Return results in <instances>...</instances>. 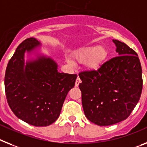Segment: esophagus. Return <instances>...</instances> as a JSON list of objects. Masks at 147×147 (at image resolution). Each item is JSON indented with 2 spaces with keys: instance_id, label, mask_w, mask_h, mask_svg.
<instances>
[{
  "instance_id": "obj_1",
  "label": "esophagus",
  "mask_w": 147,
  "mask_h": 147,
  "mask_svg": "<svg viewBox=\"0 0 147 147\" xmlns=\"http://www.w3.org/2000/svg\"><path fill=\"white\" fill-rule=\"evenodd\" d=\"M81 80L80 79V78L78 77L77 79H76V81H75V86H78L79 84H81Z\"/></svg>"
}]
</instances>
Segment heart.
Instances as JSON below:
<instances>
[{"instance_id":"obj_1","label":"heart","mask_w":147,"mask_h":147,"mask_svg":"<svg viewBox=\"0 0 147 147\" xmlns=\"http://www.w3.org/2000/svg\"><path fill=\"white\" fill-rule=\"evenodd\" d=\"M108 56V51L104 46H89L76 51L74 58L78 62L84 63L88 69L96 70L105 62ZM69 63L72 61L69 60Z\"/></svg>"}]
</instances>
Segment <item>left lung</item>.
<instances>
[{
	"label": "left lung",
	"mask_w": 147,
	"mask_h": 147,
	"mask_svg": "<svg viewBox=\"0 0 147 147\" xmlns=\"http://www.w3.org/2000/svg\"><path fill=\"white\" fill-rule=\"evenodd\" d=\"M112 41L118 56L103 63L97 71L79 74L84 114L98 126L127 119L142 92V69L137 53L126 43Z\"/></svg>",
	"instance_id": "1"
}]
</instances>
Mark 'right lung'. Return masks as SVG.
I'll return each mask as SVG.
<instances>
[{
	"mask_svg": "<svg viewBox=\"0 0 147 147\" xmlns=\"http://www.w3.org/2000/svg\"><path fill=\"white\" fill-rule=\"evenodd\" d=\"M41 47L36 38L23 41L9 61L4 79L6 99L13 113L35 127H47L58 119L77 78V75L58 72V63L42 53Z\"/></svg>",
	"mask_w": 147,
	"mask_h": 147,
	"instance_id": "1",
	"label": "right lung"
}]
</instances>
